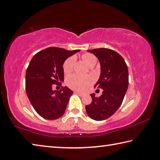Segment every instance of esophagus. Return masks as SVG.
<instances>
[{
	"mask_svg": "<svg viewBox=\"0 0 160 160\" xmlns=\"http://www.w3.org/2000/svg\"><path fill=\"white\" fill-rule=\"evenodd\" d=\"M75 93H76L77 94H78V95H79V96H80V97H82V96L84 95V94H83L82 93H81V92H77V91H75Z\"/></svg>",
	"mask_w": 160,
	"mask_h": 160,
	"instance_id": "obj_1",
	"label": "esophagus"
}]
</instances>
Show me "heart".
<instances>
[{
	"mask_svg": "<svg viewBox=\"0 0 160 160\" xmlns=\"http://www.w3.org/2000/svg\"><path fill=\"white\" fill-rule=\"evenodd\" d=\"M82 58L89 67L94 66L97 63V58L92 53H84ZM76 61L75 56H71L64 62L63 69L65 74H69L73 69ZM92 82V79L89 76H80L78 75H71L67 78L66 83L68 86L72 90L77 91H84Z\"/></svg>",
	"mask_w": 160,
	"mask_h": 160,
	"instance_id": "1",
	"label": "heart"
}]
</instances>
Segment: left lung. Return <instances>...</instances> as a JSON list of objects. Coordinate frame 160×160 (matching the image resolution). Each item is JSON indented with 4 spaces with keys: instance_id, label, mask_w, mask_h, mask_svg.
Here are the masks:
<instances>
[{
    "instance_id": "left-lung-1",
    "label": "left lung",
    "mask_w": 160,
    "mask_h": 160,
    "mask_svg": "<svg viewBox=\"0 0 160 160\" xmlns=\"http://www.w3.org/2000/svg\"><path fill=\"white\" fill-rule=\"evenodd\" d=\"M97 56L101 74L94 87L103 90L99 97L90 95L92 101L87 105L88 115L95 121H103L112 116L122 104L128 86V66L123 58L115 51L99 48L88 50Z\"/></svg>"
}]
</instances>
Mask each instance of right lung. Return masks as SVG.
Listing matches in <instances>:
<instances>
[{"instance_id":"obj_1","label":"right lung","mask_w":160,"mask_h":160,"mask_svg":"<svg viewBox=\"0 0 160 160\" xmlns=\"http://www.w3.org/2000/svg\"><path fill=\"white\" fill-rule=\"evenodd\" d=\"M79 51L49 47L32 58L26 71V92L34 110L44 118L54 120L64 114L73 92L68 87H62L59 91L53 90L52 87L61 85L65 61Z\"/></svg>"}]
</instances>
